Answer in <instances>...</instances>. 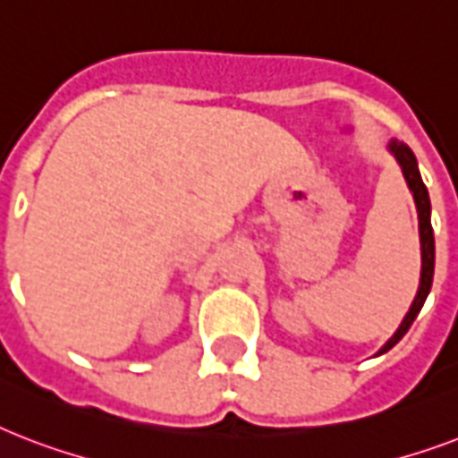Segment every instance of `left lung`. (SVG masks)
I'll return each mask as SVG.
<instances>
[{"instance_id": "8db88e82", "label": "left lung", "mask_w": 458, "mask_h": 458, "mask_svg": "<svg viewBox=\"0 0 458 458\" xmlns=\"http://www.w3.org/2000/svg\"><path fill=\"white\" fill-rule=\"evenodd\" d=\"M390 149L394 152L397 161L402 164V171H404V178L409 182L413 192V199H416V208H419V228H420V251H423V271H420V287L416 300H413L411 309L406 313V318L402 320L399 330L390 337V342L380 349V354H385L387 349H392L402 337L406 335V330L411 327V323L416 320L419 311L426 304V297L433 287V273H435V237H433V225H430V199H428V187L423 185L419 173V164H416V157L404 142H392Z\"/></svg>"}]
</instances>
